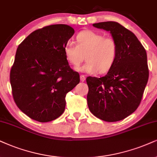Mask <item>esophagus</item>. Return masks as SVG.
Listing matches in <instances>:
<instances>
[{
	"instance_id": "1",
	"label": "esophagus",
	"mask_w": 157,
	"mask_h": 157,
	"mask_svg": "<svg viewBox=\"0 0 157 157\" xmlns=\"http://www.w3.org/2000/svg\"><path fill=\"white\" fill-rule=\"evenodd\" d=\"M85 79H86V78H85V76H84V75L82 74V75H80V80L82 81V82H84Z\"/></svg>"
}]
</instances>
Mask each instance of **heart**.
I'll list each match as a JSON object with an SVG mask.
<instances>
[{"label": "heart", "instance_id": "1", "mask_svg": "<svg viewBox=\"0 0 157 157\" xmlns=\"http://www.w3.org/2000/svg\"><path fill=\"white\" fill-rule=\"evenodd\" d=\"M77 44L67 40L64 46V54L67 61L78 66L84 59L86 63L82 66L76 67L82 72L94 73H105L111 68L115 63L118 54V45L111 36L93 30H84L76 36Z\"/></svg>", "mask_w": 157, "mask_h": 157}]
</instances>
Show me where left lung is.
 <instances>
[{"label": "left lung", "mask_w": 157, "mask_h": 157, "mask_svg": "<svg viewBox=\"0 0 157 157\" xmlns=\"http://www.w3.org/2000/svg\"><path fill=\"white\" fill-rule=\"evenodd\" d=\"M109 31L117 41L115 63L105 76H89L87 104L91 113L113 122L132 114L140 105L148 80L146 49L135 35L116 22L93 24Z\"/></svg>", "instance_id": "obj_1"}]
</instances>
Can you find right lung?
<instances>
[{"mask_svg":"<svg viewBox=\"0 0 157 157\" xmlns=\"http://www.w3.org/2000/svg\"><path fill=\"white\" fill-rule=\"evenodd\" d=\"M74 33L69 25H49L31 33L17 48L10 72L12 95L30 119L48 122L60 117L66 94L80 82L64 54Z\"/></svg>","mask_w":157,"mask_h":157,"instance_id":"obj_1","label":"right lung"}]
</instances>
